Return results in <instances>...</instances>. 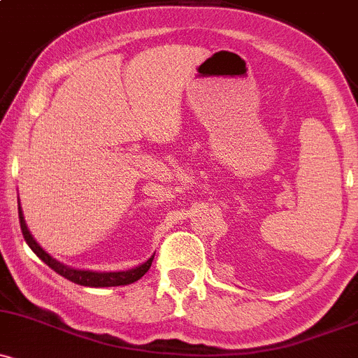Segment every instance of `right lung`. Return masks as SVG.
Here are the masks:
<instances>
[{
  "label": "right lung",
  "mask_w": 358,
  "mask_h": 358,
  "mask_svg": "<svg viewBox=\"0 0 358 358\" xmlns=\"http://www.w3.org/2000/svg\"><path fill=\"white\" fill-rule=\"evenodd\" d=\"M18 220H20V228L24 233V238L27 242V245L32 248L34 254L48 264L50 268L58 273L59 276L66 278L69 281L80 285V287H90V288H104V287H122V285H130L135 283L137 280H141L145 273H148L150 264H152L154 255H150L145 262L135 266L129 271H90V269H75L71 266L63 264L58 259L51 257L39 243L36 242V238L32 236V233L29 231L27 223H25L24 210L20 208V199H18Z\"/></svg>",
  "instance_id": "1"
}]
</instances>
